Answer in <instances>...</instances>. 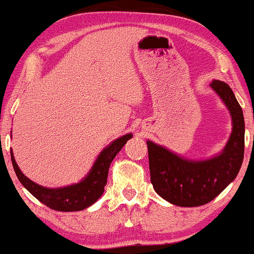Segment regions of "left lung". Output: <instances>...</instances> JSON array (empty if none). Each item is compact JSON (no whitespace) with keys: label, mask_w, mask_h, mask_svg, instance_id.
<instances>
[{"label":"left lung","mask_w":254,"mask_h":254,"mask_svg":"<svg viewBox=\"0 0 254 254\" xmlns=\"http://www.w3.org/2000/svg\"><path fill=\"white\" fill-rule=\"evenodd\" d=\"M210 86L231 116L232 131L222 152L204 161H192L147 141L150 180L158 195L180 207L210 202L237 177L244 158L245 123L243 110L230 86L213 81Z\"/></svg>","instance_id":"8db88e82"}]
</instances>
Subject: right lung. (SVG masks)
Returning <instances> with one entry per match:
<instances>
[{
	"instance_id": "obj_1",
	"label": "right lung",
	"mask_w": 254,
	"mask_h": 254,
	"mask_svg": "<svg viewBox=\"0 0 254 254\" xmlns=\"http://www.w3.org/2000/svg\"><path fill=\"white\" fill-rule=\"evenodd\" d=\"M131 136H133L131 134L124 135L107 145L105 149H103L88 176L82 182L70 186L60 187V189H47V187H43L33 183L20 171L13 158L12 150H10V155H11V162L17 178L36 199L46 204L51 209L59 211H78L90 207L102 196L104 187L107 182L111 163Z\"/></svg>"
}]
</instances>
